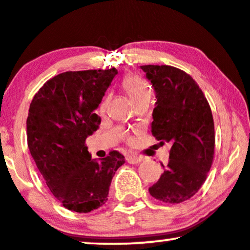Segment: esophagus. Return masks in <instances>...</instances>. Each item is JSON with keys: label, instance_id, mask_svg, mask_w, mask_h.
I'll return each instance as SVG.
<instances>
[{"label": "esophagus", "instance_id": "1", "mask_svg": "<svg viewBox=\"0 0 250 250\" xmlns=\"http://www.w3.org/2000/svg\"><path fill=\"white\" fill-rule=\"evenodd\" d=\"M126 161H127L128 163H131V165H137V163L143 161V158H141V156H138V155H127L126 156Z\"/></svg>", "mask_w": 250, "mask_h": 250}]
</instances>
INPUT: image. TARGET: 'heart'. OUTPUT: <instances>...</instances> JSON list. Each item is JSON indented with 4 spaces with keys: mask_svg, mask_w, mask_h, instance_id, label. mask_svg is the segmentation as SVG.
Here are the masks:
<instances>
[{
    "mask_svg": "<svg viewBox=\"0 0 250 250\" xmlns=\"http://www.w3.org/2000/svg\"><path fill=\"white\" fill-rule=\"evenodd\" d=\"M123 88L127 94V96L131 98V101H133L134 98L139 97L140 95L145 94V92H149L150 89L147 84L146 81L143 80L139 76L130 75L126 76L123 81ZM106 105V101H104L103 103L101 104V109H104Z\"/></svg>",
    "mask_w": 250,
    "mask_h": 250,
    "instance_id": "1",
    "label": "heart"
}]
</instances>
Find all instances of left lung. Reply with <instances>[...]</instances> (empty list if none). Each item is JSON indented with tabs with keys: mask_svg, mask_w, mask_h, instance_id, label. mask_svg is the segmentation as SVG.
Here are the masks:
<instances>
[{
	"mask_svg": "<svg viewBox=\"0 0 250 250\" xmlns=\"http://www.w3.org/2000/svg\"><path fill=\"white\" fill-rule=\"evenodd\" d=\"M156 94L152 134L170 143L167 167L149 188L154 198L178 204L204 184L214 155V123L202 89L189 74L171 66H140Z\"/></svg>",
	"mask_w": 250,
	"mask_h": 250,
	"instance_id": "left-lung-1",
	"label": "left lung"
}]
</instances>
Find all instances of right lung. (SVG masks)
Returning a JSON list of instances; mask_svg holds the SVG:
<instances>
[{"mask_svg":"<svg viewBox=\"0 0 250 250\" xmlns=\"http://www.w3.org/2000/svg\"><path fill=\"white\" fill-rule=\"evenodd\" d=\"M116 68L64 72L39 89L26 119L27 146L48 189L63 208L88 213L105 204L109 188L124 155L117 150L91 159L85 139L101 119L95 110Z\"/></svg>","mask_w":250,"mask_h":250,"instance_id":"add662e5","label":"right lung"}]
</instances>
